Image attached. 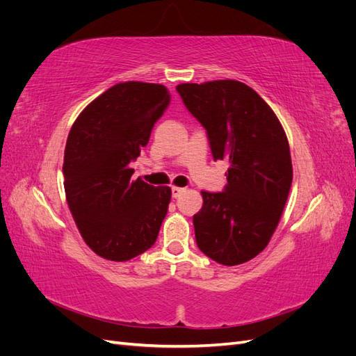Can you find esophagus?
Segmentation results:
<instances>
[{
  "instance_id": "obj_1",
  "label": "esophagus",
  "mask_w": 356,
  "mask_h": 356,
  "mask_svg": "<svg viewBox=\"0 0 356 356\" xmlns=\"http://www.w3.org/2000/svg\"><path fill=\"white\" fill-rule=\"evenodd\" d=\"M172 197H174V199H177V197H179L181 195H182V193H184L186 191V188H181V187H172Z\"/></svg>"
}]
</instances>
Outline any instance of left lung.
Returning <instances> with one entry per match:
<instances>
[{
	"label": "left lung",
	"instance_id": "obj_1",
	"mask_svg": "<svg viewBox=\"0 0 356 356\" xmlns=\"http://www.w3.org/2000/svg\"><path fill=\"white\" fill-rule=\"evenodd\" d=\"M207 129L213 160H227V186L202 191L193 217L199 250L224 266L257 257L281 220L293 182L289 145L279 118L250 86L215 80L177 86Z\"/></svg>",
	"mask_w": 356,
	"mask_h": 356
}]
</instances>
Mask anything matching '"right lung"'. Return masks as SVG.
<instances>
[{"label": "right lung", "instance_id": "right-lung-1", "mask_svg": "<svg viewBox=\"0 0 356 356\" xmlns=\"http://www.w3.org/2000/svg\"><path fill=\"white\" fill-rule=\"evenodd\" d=\"M170 95L163 84L118 83L74 122L63 157V187L81 238L105 260L127 261L157 239L172 191L132 179Z\"/></svg>", "mask_w": 356, "mask_h": 356}]
</instances>
